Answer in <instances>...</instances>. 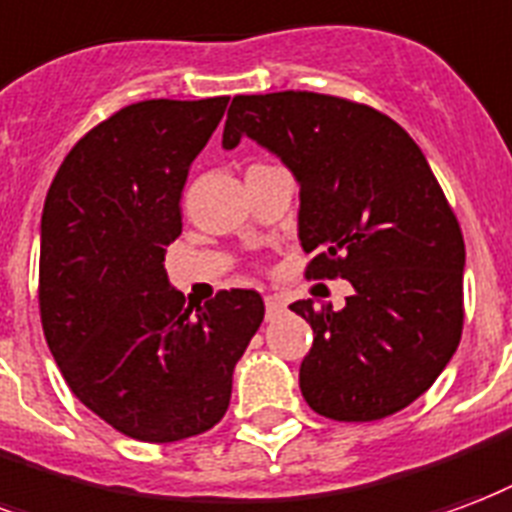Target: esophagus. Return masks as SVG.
I'll return each mask as SVG.
<instances>
[{"label": "esophagus", "mask_w": 512, "mask_h": 512, "mask_svg": "<svg viewBox=\"0 0 512 512\" xmlns=\"http://www.w3.org/2000/svg\"><path fill=\"white\" fill-rule=\"evenodd\" d=\"M285 312V301L282 298H276V295H268L266 298V320H274L279 314Z\"/></svg>", "instance_id": "esophagus-1"}]
</instances>
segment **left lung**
Returning a JSON list of instances; mask_svg holds the SVG:
<instances>
[{"label":"left lung","mask_w":512,"mask_h":512,"mask_svg":"<svg viewBox=\"0 0 512 512\" xmlns=\"http://www.w3.org/2000/svg\"><path fill=\"white\" fill-rule=\"evenodd\" d=\"M252 138L301 187L306 276H342L339 312L295 301L314 342L301 393L331 420L404 410L448 366L464 325V238L418 143L369 105L314 92L238 94L222 146Z\"/></svg>","instance_id":"obj_1"}]
</instances>
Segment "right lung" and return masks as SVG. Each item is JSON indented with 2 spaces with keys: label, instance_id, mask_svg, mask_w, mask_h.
Returning <instances> with one entry per match:
<instances>
[{
  "label": "right lung",
  "instance_id": "add662e5",
  "mask_svg": "<svg viewBox=\"0 0 512 512\" xmlns=\"http://www.w3.org/2000/svg\"><path fill=\"white\" fill-rule=\"evenodd\" d=\"M225 108L227 97L127 105L75 143L45 198L48 350L70 391L140 442L217 426L233 369L266 314L255 290H222L192 309L165 271L189 165Z\"/></svg>",
  "mask_w": 512,
  "mask_h": 512
}]
</instances>
